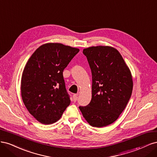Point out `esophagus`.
<instances>
[{
	"label": "esophagus",
	"mask_w": 157,
	"mask_h": 157,
	"mask_svg": "<svg viewBox=\"0 0 157 157\" xmlns=\"http://www.w3.org/2000/svg\"><path fill=\"white\" fill-rule=\"evenodd\" d=\"M77 98H78L77 95V94H74L73 96V101L75 102L76 101H77Z\"/></svg>",
	"instance_id": "esophagus-1"
}]
</instances>
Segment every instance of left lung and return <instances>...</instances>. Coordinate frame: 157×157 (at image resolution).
Instances as JSON below:
<instances>
[{
  "instance_id": "8db88e82",
  "label": "left lung",
  "mask_w": 157,
  "mask_h": 157,
  "mask_svg": "<svg viewBox=\"0 0 157 157\" xmlns=\"http://www.w3.org/2000/svg\"><path fill=\"white\" fill-rule=\"evenodd\" d=\"M92 75V99L79 109L90 125L103 127L117 120L131 97L130 70L116 48L91 46L83 50Z\"/></svg>"
}]
</instances>
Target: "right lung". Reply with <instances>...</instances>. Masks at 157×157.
<instances>
[{"label":"right lung","mask_w":157,"mask_h":157,"mask_svg":"<svg viewBox=\"0 0 157 157\" xmlns=\"http://www.w3.org/2000/svg\"><path fill=\"white\" fill-rule=\"evenodd\" d=\"M79 52L61 43H46L33 53L23 71L21 95L28 111L44 124L58 121L71 103L63 71Z\"/></svg>","instance_id":"obj_1"}]
</instances>
